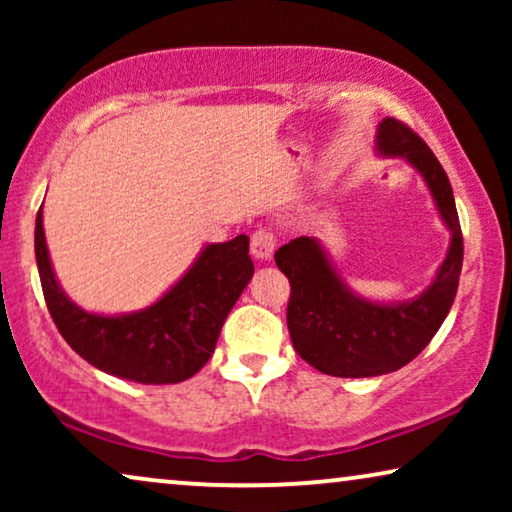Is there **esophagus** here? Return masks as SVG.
Returning <instances> with one entry per match:
<instances>
[{"label": "esophagus", "mask_w": 512, "mask_h": 512, "mask_svg": "<svg viewBox=\"0 0 512 512\" xmlns=\"http://www.w3.org/2000/svg\"><path fill=\"white\" fill-rule=\"evenodd\" d=\"M277 249V237L270 233V230H256L254 235H251V254H254V258H258V261H270L272 254H275Z\"/></svg>", "instance_id": "1"}]
</instances>
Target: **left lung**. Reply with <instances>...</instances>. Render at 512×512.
<instances>
[{
	"label": "left lung",
	"instance_id": "8db88e82",
	"mask_svg": "<svg viewBox=\"0 0 512 512\" xmlns=\"http://www.w3.org/2000/svg\"><path fill=\"white\" fill-rule=\"evenodd\" d=\"M377 151L405 158L422 174L452 240L429 289L394 305L370 303L347 289L314 237H296L275 251L277 268L289 277L286 324L293 349L319 373L375 377L410 363L438 333L454 303L464 263V237L450 179L422 137L396 118L377 128Z\"/></svg>",
	"mask_w": 512,
	"mask_h": 512
}]
</instances>
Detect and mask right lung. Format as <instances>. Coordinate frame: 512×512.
<instances>
[{
  "instance_id": "right-lung-1",
  "label": "right lung",
  "mask_w": 512,
  "mask_h": 512,
  "mask_svg": "<svg viewBox=\"0 0 512 512\" xmlns=\"http://www.w3.org/2000/svg\"><path fill=\"white\" fill-rule=\"evenodd\" d=\"M41 289L62 338L90 366L139 384H174L193 377L214 354L221 326L254 275L249 237L209 244L193 268L146 310L102 317L74 305L48 258L41 209L34 228Z\"/></svg>"
}]
</instances>
